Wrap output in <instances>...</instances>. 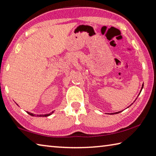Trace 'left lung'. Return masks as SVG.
<instances>
[{"label": "left lung", "mask_w": 156, "mask_h": 156, "mask_svg": "<svg viewBox=\"0 0 156 156\" xmlns=\"http://www.w3.org/2000/svg\"><path fill=\"white\" fill-rule=\"evenodd\" d=\"M143 86H144V85L143 84V85H142V87H141V90H140V93H139V94H140V92H141V91H142V90H143ZM136 100H135V101H136ZM135 101H134V102H135ZM134 102H133V103H134ZM133 103H132V104H131V105H130V106H129V107H130V106H131L132 105H133ZM122 111H119V112H116V113H111V115H113V114H117V113H121V112H122Z\"/></svg>", "instance_id": "1"}]
</instances>
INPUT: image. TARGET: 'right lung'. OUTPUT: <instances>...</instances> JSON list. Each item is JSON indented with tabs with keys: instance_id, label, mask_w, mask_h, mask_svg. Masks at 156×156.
I'll return each instance as SVG.
<instances>
[{
	"instance_id": "1",
	"label": "right lung",
	"mask_w": 156,
	"mask_h": 156,
	"mask_svg": "<svg viewBox=\"0 0 156 156\" xmlns=\"http://www.w3.org/2000/svg\"><path fill=\"white\" fill-rule=\"evenodd\" d=\"M54 111H52V112H51V113H49V114H45V115H35V114H33V113H30V112H27V113L30 115H31V116H37V117H48V116L50 115H51V114H52L53 113H54Z\"/></svg>"
}]
</instances>
